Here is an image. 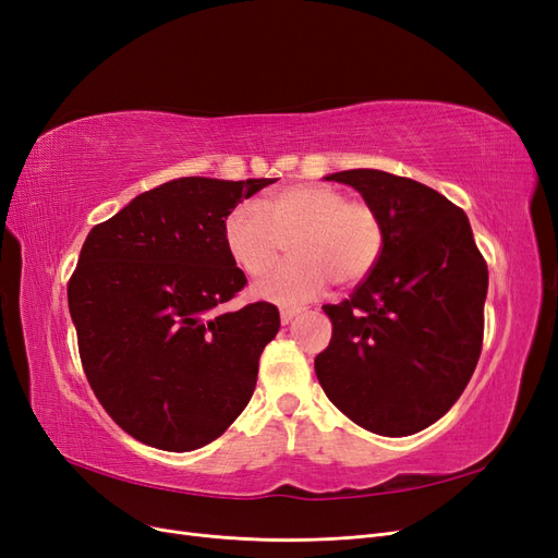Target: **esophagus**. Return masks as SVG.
I'll return each mask as SVG.
<instances>
[{
    "label": "esophagus",
    "mask_w": 558,
    "mask_h": 558,
    "mask_svg": "<svg viewBox=\"0 0 558 558\" xmlns=\"http://www.w3.org/2000/svg\"><path fill=\"white\" fill-rule=\"evenodd\" d=\"M300 314V310L298 307H283L281 312H279V316H281V324L286 326V324H291V320L295 318Z\"/></svg>",
    "instance_id": "esophagus-1"
}]
</instances>
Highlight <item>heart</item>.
Masks as SVG:
<instances>
[{"label":"heart","mask_w":558,"mask_h":558,"mask_svg":"<svg viewBox=\"0 0 558 558\" xmlns=\"http://www.w3.org/2000/svg\"><path fill=\"white\" fill-rule=\"evenodd\" d=\"M384 223L367 202L349 199L324 183H295L234 207L223 221V244L246 275L258 277L275 265L289 242L293 258L253 286V295L295 307L337 286L363 281L384 253Z\"/></svg>","instance_id":"heart-1"}]
</instances>
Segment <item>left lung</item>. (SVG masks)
Returning <instances> with one entry per match:
<instances>
[{
    "label": "left lung",
    "instance_id": "1",
    "mask_svg": "<svg viewBox=\"0 0 558 558\" xmlns=\"http://www.w3.org/2000/svg\"><path fill=\"white\" fill-rule=\"evenodd\" d=\"M356 189L384 223V253L340 305L314 369L361 428L400 437L428 428L461 398L484 337L486 260L468 216L414 179L379 170L326 177Z\"/></svg>",
    "mask_w": 558,
    "mask_h": 558
}]
</instances>
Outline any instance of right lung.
<instances>
[{
    "mask_svg": "<svg viewBox=\"0 0 558 558\" xmlns=\"http://www.w3.org/2000/svg\"><path fill=\"white\" fill-rule=\"evenodd\" d=\"M275 181H167L83 242L66 286L78 356L93 393L134 440L193 451L248 404L279 310L251 302L216 312L246 286L223 221Z\"/></svg>",
    "mask_w": 558,
    "mask_h": 558,
    "instance_id": "obj_1",
    "label": "right lung"
}]
</instances>
